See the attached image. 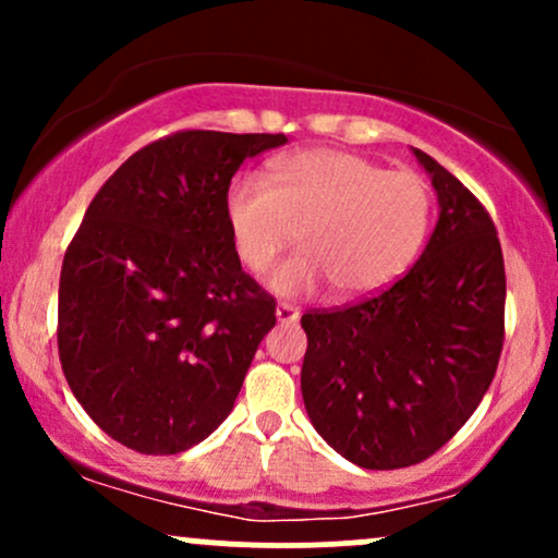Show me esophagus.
<instances>
[{
  "label": "esophagus",
  "instance_id": "1",
  "mask_svg": "<svg viewBox=\"0 0 558 558\" xmlns=\"http://www.w3.org/2000/svg\"><path fill=\"white\" fill-rule=\"evenodd\" d=\"M275 317H278V323H296V319L301 317V312H299V306H293V304H278Z\"/></svg>",
  "mask_w": 558,
  "mask_h": 558
}]
</instances>
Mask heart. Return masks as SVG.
Listing matches in <instances>:
<instances>
[{"label":"heart","instance_id":"heart-1","mask_svg":"<svg viewBox=\"0 0 558 558\" xmlns=\"http://www.w3.org/2000/svg\"><path fill=\"white\" fill-rule=\"evenodd\" d=\"M430 213V189L417 172L336 149L280 157L267 181L241 172L226 191L230 239L248 272H265L296 233L304 241L272 272L280 296L328 283L341 299L383 291L420 254Z\"/></svg>","mask_w":558,"mask_h":558}]
</instances>
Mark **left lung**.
Segmentation results:
<instances>
[{
	"label": "left lung",
	"mask_w": 558,
	"mask_h": 558,
	"mask_svg": "<svg viewBox=\"0 0 558 558\" xmlns=\"http://www.w3.org/2000/svg\"><path fill=\"white\" fill-rule=\"evenodd\" d=\"M440 217L386 291L301 317V396L312 425L364 470L425 462L472 417L504 349L506 272L488 209L414 149Z\"/></svg>",
	"instance_id": "obj_1"
}]
</instances>
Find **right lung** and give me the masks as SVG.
<instances>
[{
  "mask_svg": "<svg viewBox=\"0 0 558 558\" xmlns=\"http://www.w3.org/2000/svg\"><path fill=\"white\" fill-rule=\"evenodd\" d=\"M283 133L178 131L88 204L60 275L57 349L75 399L138 453H181L228 417L275 299L241 270L226 191Z\"/></svg>",
  "mask_w": 558,
  "mask_h": 558,
  "instance_id": "obj_1",
  "label": "right lung"
}]
</instances>
